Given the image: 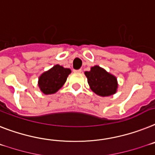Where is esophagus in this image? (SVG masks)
<instances>
[{"label": "esophagus", "mask_w": 155, "mask_h": 155, "mask_svg": "<svg viewBox=\"0 0 155 155\" xmlns=\"http://www.w3.org/2000/svg\"><path fill=\"white\" fill-rule=\"evenodd\" d=\"M74 72H75V73H81V72H82V70H81V69L74 70Z\"/></svg>", "instance_id": "esophagus-1"}]
</instances>
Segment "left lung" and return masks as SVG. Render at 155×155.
<instances>
[{
	"instance_id": "left-lung-1",
	"label": "left lung",
	"mask_w": 155,
	"mask_h": 155,
	"mask_svg": "<svg viewBox=\"0 0 155 155\" xmlns=\"http://www.w3.org/2000/svg\"><path fill=\"white\" fill-rule=\"evenodd\" d=\"M87 78L90 88L94 93L101 97L113 95L118 87L117 79L98 65L91 68L89 71L84 72Z\"/></svg>"
}]
</instances>
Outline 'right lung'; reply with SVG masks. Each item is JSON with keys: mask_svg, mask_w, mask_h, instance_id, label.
I'll use <instances>...</instances> for the list:
<instances>
[{"mask_svg": "<svg viewBox=\"0 0 155 155\" xmlns=\"http://www.w3.org/2000/svg\"><path fill=\"white\" fill-rule=\"evenodd\" d=\"M71 72L70 68L56 64L39 76L38 85L40 91L45 94L56 93L63 87Z\"/></svg>", "mask_w": 155, "mask_h": 155, "instance_id": "obj_1", "label": "right lung"}]
</instances>
